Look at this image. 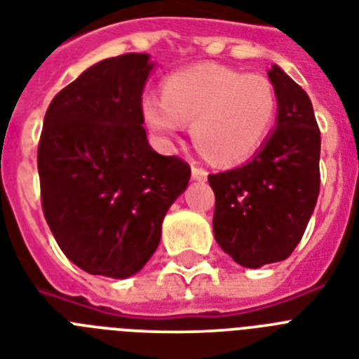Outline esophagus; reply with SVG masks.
Returning a JSON list of instances; mask_svg holds the SVG:
<instances>
[{"label":"esophagus","mask_w":359,"mask_h":359,"mask_svg":"<svg viewBox=\"0 0 359 359\" xmlns=\"http://www.w3.org/2000/svg\"><path fill=\"white\" fill-rule=\"evenodd\" d=\"M206 177H208V173H206V170H203V168H199V165H191V179L194 180H206Z\"/></svg>","instance_id":"34e87169"}]
</instances>
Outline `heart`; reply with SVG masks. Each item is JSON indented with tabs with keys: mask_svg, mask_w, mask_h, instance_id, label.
Returning a JSON list of instances; mask_svg holds the SVG:
<instances>
[{
	"mask_svg": "<svg viewBox=\"0 0 359 359\" xmlns=\"http://www.w3.org/2000/svg\"><path fill=\"white\" fill-rule=\"evenodd\" d=\"M276 110L275 86L265 75L219 64L175 72L162 84V97L142 99L145 123L162 142H171L191 123L195 145L221 165L243 162L260 149Z\"/></svg>",
	"mask_w": 359,
	"mask_h": 359,
	"instance_id": "b5f03b06",
	"label": "heart"
}]
</instances>
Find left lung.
<instances>
[{"label": "left lung", "instance_id": "obj_1", "mask_svg": "<svg viewBox=\"0 0 359 359\" xmlns=\"http://www.w3.org/2000/svg\"><path fill=\"white\" fill-rule=\"evenodd\" d=\"M267 75L278 99L275 129L247 164L208 175L215 194V241L250 269L293 252L321 186V133L310 97L276 64Z\"/></svg>", "mask_w": 359, "mask_h": 359}]
</instances>
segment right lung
Segmentation results:
<instances>
[{
	"label": "right lung",
	"instance_id": "right-lung-1",
	"mask_svg": "<svg viewBox=\"0 0 359 359\" xmlns=\"http://www.w3.org/2000/svg\"><path fill=\"white\" fill-rule=\"evenodd\" d=\"M153 68L147 53L101 60L60 90L43 118V217L68 260L90 275H136L188 188L184 160L147 142L142 92Z\"/></svg>",
	"mask_w": 359,
	"mask_h": 359
}]
</instances>
